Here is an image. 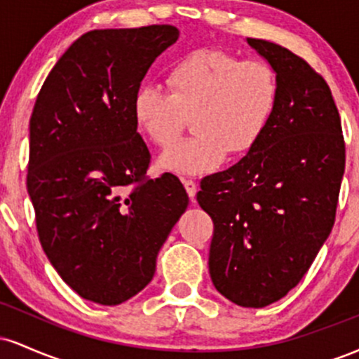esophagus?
I'll return each instance as SVG.
<instances>
[{
    "mask_svg": "<svg viewBox=\"0 0 359 359\" xmlns=\"http://www.w3.org/2000/svg\"><path fill=\"white\" fill-rule=\"evenodd\" d=\"M182 184H184L185 191H187V194H189V197H191V201L194 203V201H196V194H197V184L191 179H182Z\"/></svg>",
    "mask_w": 359,
    "mask_h": 359,
    "instance_id": "1",
    "label": "esophagus"
}]
</instances>
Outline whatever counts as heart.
<instances>
[{"instance_id": "heart-1", "label": "heart", "mask_w": 359, "mask_h": 359, "mask_svg": "<svg viewBox=\"0 0 359 359\" xmlns=\"http://www.w3.org/2000/svg\"><path fill=\"white\" fill-rule=\"evenodd\" d=\"M167 90L142 86L133 100L138 130L158 148L172 147L192 116V138L160 156L158 165L180 175L205 174L241 156L265 135L278 101V79L265 60L224 50H196L175 60Z\"/></svg>"}]
</instances>
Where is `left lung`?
Here are the masks:
<instances>
[{"label":"left lung","mask_w":359,"mask_h":359,"mask_svg":"<svg viewBox=\"0 0 359 359\" xmlns=\"http://www.w3.org/2000/svg\"><path fill=\"white\" fill-rule=\"evenodd\" d=\"M246 42L277 74V108L253 150L201 180L197 203L214 222V287L236 306L259 309L297 285L327 240L346 150L323 76L285 47Z\"/></svg>","instance_id":"obj_1"}]
</instances>
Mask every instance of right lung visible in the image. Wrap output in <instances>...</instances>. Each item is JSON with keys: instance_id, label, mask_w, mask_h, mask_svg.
<instances>
[{"instance_id": "right-lung-1", "label": "right lung", "mask_w": 359, "mask_h": 359, "mask_svg": "<svg viewBox=\"0 0 359 359\" xmlns=\"http://www.w3.org/2000/svg\"><path fill=\"white\" fill-rule=\"evenodd\" d=\"M177 39L172 25L88 32L53 65L30 118L27 189L42 248L74 292L101 306L150 283L189 204L175 175L147 177L133 116L143 77Z\"/></svg>"}]
</instances>
